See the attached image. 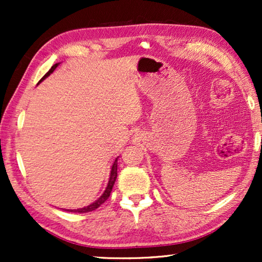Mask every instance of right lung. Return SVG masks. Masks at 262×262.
I'll use <instances>...</instances> for the list:
<instances>
[{
    "label": "right lung",
    "mask_w": 262,
    "mask_h": 262,
    "mask_svg": "<svg viewBox=\"0 0 262 262\" xmlns=\"http://www.w3.org/2000/svg\"><path fill=\"white\" fill-rule=\"evenodd\" d=\"M58 66H59V63H56L55 66H52L51 69H50V70L48 71V73H46V74L44 75V76H42V78H41V80L39 81V82H41L42 80H45V78L48 77L50 74H52V73H53V70H55L56 68L58 67ZM117 161H118V157L116 159V161H114V163H113V166H112V169H111V174H110V180H108V184H107V187H106V189H105V192L102 193V195L100 196V198H99L98 200H95L94 203H92L91 205L82 207V209H76V210H67V211H69V212L84 213V212H91V211H94V210L98 209V207H99L100 205H102V204L105 203L107 199H108V196H110V194H111V192H112V188H113L114 182H116V179H117V168H118V163H117Z\"/></svg>",
    "instance_id": "obj_1"
}]
</instances>
